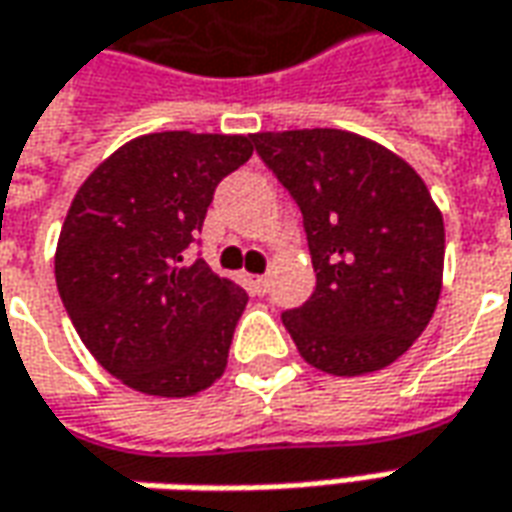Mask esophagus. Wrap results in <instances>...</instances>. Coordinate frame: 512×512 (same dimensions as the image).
Segmentation results:
<instances>
[{
    "label": "esophagus",
    "mask_w": 512,
    "mask_h": 512,
    "mask_svg": "<svg viewBox=\"0 0 512 512\" xmlns=\"http://www.w3.org/2000/svg\"><path fill=\"white\" fill-rule=\"evenodd\" d=\"M267 287H270V276H256V279H253V290H256L259 296L267 293Z\"/></svg>",
    "instance_id": "obj_1"
}]
</instances>
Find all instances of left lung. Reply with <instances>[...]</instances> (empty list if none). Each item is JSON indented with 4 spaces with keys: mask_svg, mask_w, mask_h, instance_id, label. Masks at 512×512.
<instances>
[{
    "mask_svg": "<svg viewBox=\"0 0 512 512\" xmlns=\"http://www.w3.org/2000/svg\"><path fill=\"white\" fill-rule=\"evenodd\" d=\"M253 146L304 216L315 293L281 312L301 358L338 377L394 363L442 290L445 225L423 177L344 129L259 132Z\"/></svg>",
    "mask_w": 512,
    "mask_h": 512,
    "instance_id": "8db88e82",
    "label": "left lung"
}]
</instances>
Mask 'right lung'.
<instances>
[{
	"label": "right lung",
	"mask_w": 512,
	"mask_h": 512,
	"mask_svg": "<svg viewBox=\"0 0 512 512\" xmlns=\"http://www.w3.org/2000/svg\"><path fill=\"white\" fill-rule=\"evenodd\" d=\"M253 135L154 132L89 174L56 248V284L92 358L129 389L191 397L222 377L248 296L185 262L222 177Z\"/></svg>",
	"instance_id": "add662e5"
}]
</instances>
